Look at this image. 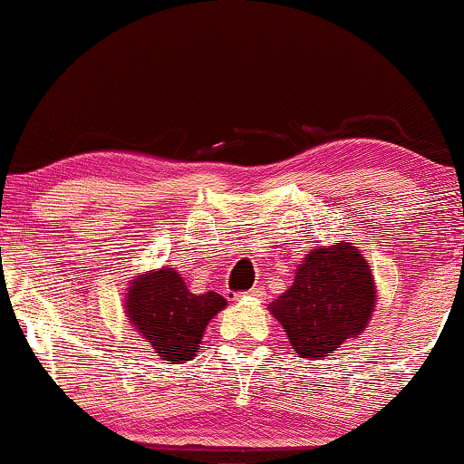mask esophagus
<instances>
[{
	"label": "esophagus",
	"instance_id": "obj_1",
	"mask_svg": "<svg viewBox=\"0 0 464 464\" xmlns=\"http://www.w3.org/2000/svg\"><path fill=\"white\" fill-rule=\"evenodd\" d=\"M262 295H265V285H254L247 293V296H254V299H262Z\"/></svg>",
	"mask_w": 464,
	"mask_h": 464
}]
</instances>
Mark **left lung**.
<instances>
[{"instance_id":"left-lung-1","label":"left lung","mask_w":464,"mask_h":464,"mask_svg":"<svg viewBox=\"0 0 464 464\" xmlns=\"http://www.w3.org/2000/svg\"><path fill=\"white\" fill-rule=\"evenodd\" d=\"M376 305L370 265L353 243L312 249L295 282L268 305L301 357H327L368 327Z\"/></svg>"}]
</instances>
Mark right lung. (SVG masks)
I'll list each match as a JSON object with an SVG mask.
<instances>
[{
    "label": "right lung",
    "mask_w": 464,
    "mask_h": 464,
    "mask_svg": "<svg viewBox=\"0 0 464 464\" xmlns=\"http://www.w3.org/2000/svg\"><path fill=\"white\" fill-rule=\"evenodd\" d=\"M227 301L217 293L193 295L174 268L163 266L130 279L124 312L163 362H191L206 324Z\"/></svg>",
    "instance_id": "add662e5"
}]
</instances>
